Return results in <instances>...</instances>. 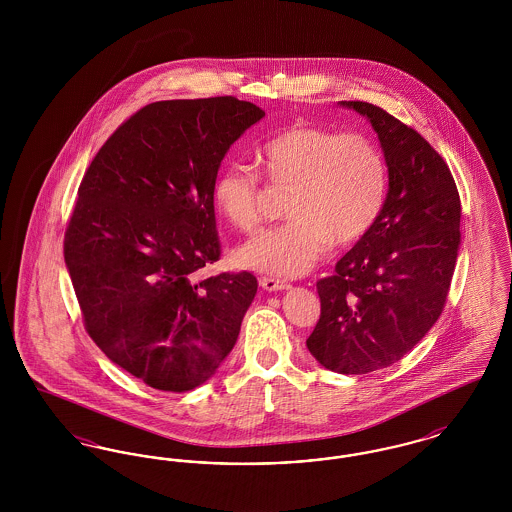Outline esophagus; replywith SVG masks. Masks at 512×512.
Returning <instances> with one entry per match:
<instances>
[{"label": "esophagus", "mask_w": 512, "mask_h": 512, "mask_svg": "<svg viewBox=\"0 0 512 512\" xmlns=\"http://www.w3.org/2000/svg\"><path fill=\"white\" fill-rule=\"evenodd\" d=\"M259 284H261V288L267 290V292H282V290H288V288H290L288 282L278 280V278H272V276H263V278L259 280Z\"/></svg>", "instance_id": "esophagus-1"}]
</instances>
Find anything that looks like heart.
Segmentation results:
<instances>
[{"mask_svg":"<svg viewBox=\"0 0 512 512\" xmlns=\"http://www.w3.org/2000/svg\"><path fill=\"white\" fill-rule=\"evenodd\" d=\"M259 163L276 190H290L284 224L263 230L236 253L245 268L293 278L322 261L332 245L365 240L388 195V167L378 146L357 132L297 124L259 151ZM265 190L259 174L230 165L213 184V203L236 230L261 220Z\"/></svg>","mask_w":512,"mask_h":512,"instance_id":"obj_1","label":"heart"}]
</instances>
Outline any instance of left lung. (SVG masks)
Returning <instances> with one entry per match:
<instances>
[{
	"label": "left lung",
	"mask_w": 512,
	"mask_h": 512,
	"mask_svg": "<svg viewBox=\"0 0 512 512\" xmlns=\"http://www.w3.org/2000/svg\"><path fill=\"white\" fill-rule=\"evenodd\" d=\"M340 105L372 124L390 184L370 234L318 280L320 318L307 347L328 370L368 374L407 355L441 315L461 245V197L411 126L372 103Z\"/></svg>",
	"instance_id": "1"
}]
</instances>
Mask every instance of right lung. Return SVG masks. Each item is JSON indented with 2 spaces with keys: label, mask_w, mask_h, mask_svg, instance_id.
<instances>
[{
  "label": "right lung",
  "mask_w": 512,
  "mask_h": 512,
  "mask_svg": "<svg viewBox=\"0 0 512 512\" xmlns=\"http://www.w3.org/2000/svg\"><path fill=\"white\" fill-rule=\"evenodd\" d=\"M265 111L232 96L142 107L84 174L65 263L99 349L144 384L190 391L236 345L251 272L203 278L219 261L213 184L220 161Z\"/></svg>",
  "instance_id": "add662e5"
}]
</instances>
